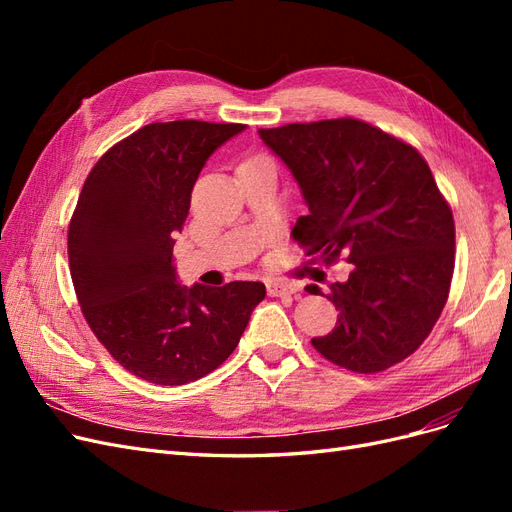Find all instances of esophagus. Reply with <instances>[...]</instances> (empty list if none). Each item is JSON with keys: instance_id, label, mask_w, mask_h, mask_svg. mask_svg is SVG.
<instances>
[{"instance_id": "obj_1", "label": "esophagus", "mask_w": 512, "mask_h": 512, "mask_svg": "<svg viewBox=\"0 0 512 512\" xmlns=\"http://www.w3.org/2000/svg\"><path fill=\"white\" fill-rule=\"evenodd\" d=\"M267 292L271 297H290V294H297L299 286L290 284V282H282V280H271L267 282Z\"/></svg>"}]
</instances>
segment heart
<instances>
[{"label": "heart", "mask_w": 512, "mask_h": 512, "mask_svg": "<svg viewBox=\"0 0 512 512\" xmlns=\"http://www.w3.org/2000/svg\"><path fill=\"white\" fill-rule=\"evenodd\" d=\"M245 162H267V158H262V156H252V158H247Z\"/></svg>", "instance_id": "b5f03b06"}]
</instances>
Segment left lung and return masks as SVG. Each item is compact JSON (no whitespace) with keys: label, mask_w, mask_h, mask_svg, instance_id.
<instances>
[{"label":"left lung","mask_w":512,"mask_h":512,"mask_svg":"<svg viewBox=\"0 0 512 512\" xmlns=\"http://www.w3.org/2000/svg\"><path fill=\"white\" fill-rule=\"evenodd\" d=\"M258 134L290 168L309 209L292 239L324 265L339 256L352 265L346 282L331 284L335 329L312 346L356 374L404 361L438 322L455 269L453 211L427 162L412 145L352 117Z\"/></svg>","instance_id":"1"}]
</instances>
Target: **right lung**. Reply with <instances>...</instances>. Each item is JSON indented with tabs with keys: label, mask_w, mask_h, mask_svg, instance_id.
Segmentation results:
<instances>
[{
	"label": "right lung",
	"mask_w": 512,
	"mask_h": 512,
	"mask_svg": "<svg viewBox=\"0 0 512 512\" xmlns=\"http://www.w3.org/2000/svg\"><path fill=\"white\" fill-rule=\"evenodd\" d=\"M243 123H149L91 168L68 230L76 299L113 359L136 378L179 386L218 369L265 299V284L177 282L173 245L211 153Z\"/></svg>",
	"instance_id": "obj_1"
}]
</instances>
